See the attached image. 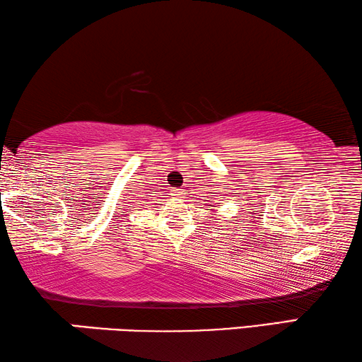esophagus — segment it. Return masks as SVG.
<instances>
[{
  "instance_id": "1",
  "label": "esophagus",
  "mask_w": 362,
  "mask_h": 362,
  "mask_svg": "<svg viewBox=\"0 0 362 362\" xmlns=\"http://www.w3.org/2000/svg\"><path fill=\"white\" fill-rule=\"evenodd\" d=\"M174 194H175V197H182V190H180V188H175Z\"/></svg>"
}]
</instances>
